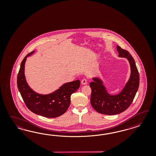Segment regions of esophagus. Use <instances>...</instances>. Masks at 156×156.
Instances as JSON below:
<instances>
[{
    "mask_svg": "<svg viewBox=\"0 0 156 156\" xmlns=\"http://www.w3.org/2000/svg\"><path fill=\"white\" fill-rule=\"evenodd\" d=\"M81 83L82 85H86L87 83V80L86 78H83L82 80H81Z\"/></svg>",
    "mask_w": 156,
    "mask_h": 156,
    "instance_id": "1",
    "label": "esophagus"
}]
</instances>
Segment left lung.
<instances>
[{
  "label": "left lung",
  "instance_id": "8db88e82",
  "mask_svg": "<svg viewBox=\"0 0 156 156\" xmlns=\"http://www.w3.org/2000/svg\"><path fill=\"white\" fill-rule=\"evenodd\" d=\"M118 57L126 58L130 66V76L121 91L117 94H109L104 82L99 77H93L90 83L91 89V105L99 113L115 115L126 110L132 103L140 83V76L136 63L128 51L117 46Z\"/></svg>",
  "mask_w": 156,
  "mask_h": 156
}]
</instances>
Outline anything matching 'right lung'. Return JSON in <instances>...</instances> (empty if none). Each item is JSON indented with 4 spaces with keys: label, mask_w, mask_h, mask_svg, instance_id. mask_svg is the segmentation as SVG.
I'll use <instances>...</instances> for the list:
<instances>
[{
    "label": "right lung",
    "mask_w": 156,
    "mask_h": 156,
    "mask_svg": "<svg viewBox=\"0 0 156 156\" xmlns=\"http://www.w3.org/2000/svg\"><path fill=\"white\" fill-rule=\"evenodd\" d=\"M34 52L27 54L20 64L17 78L18 88L24 103L33 113L47 118H55L65 113L69 108L71 95L80 88V80L65 83L50 94H42L35 92L28 85L24 74L27 58Z\"/></svg>",
    "instance_id": "add662e5"
}]
</instances>
